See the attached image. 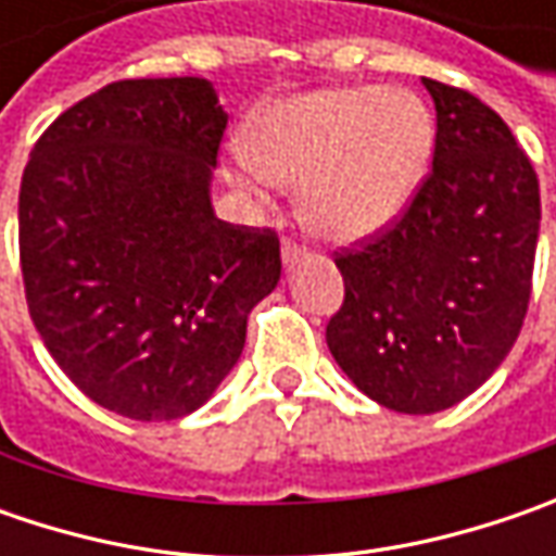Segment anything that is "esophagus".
<instances>
[{
  "instance_id": "1",
  "label": "esophagus",
  "mask_w": 556,
  "mask_h": 556,
  "mask_svg": "<svg viewBox=\"0 0 556 556\" xmlns=\"http://www.w3.org/2000/svg\"><path fill=\"white\" fill-rule=\"evenodd\" d=\"M281 260H285V268H293L296 263H303V260H306V247L293 244V241H285V244H281Z\"/></svg>"
}]
</instances>
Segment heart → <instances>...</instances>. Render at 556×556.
Here are the masks:
<instances>
[{"label":"heart","instance_id":"heart-1","mask_svg":"<svg viewBox=\"0 0 556 556\" xmlns=\"http://www.w3.org/2000/svg\"><path fill=\"white\" fill-rule=\"evenodd\" d=\"M433 141V114L412 92L312 89L253 117L231 182L256 201L271 185H303L300 213L312 231L353 244L402 219L430 169Z\"/></svg>","mask_w":556,"mask_h":556}]
</instances>
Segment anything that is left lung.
Here are the masks:
<instances>
[{
    "instance_id": "left-lung-1",
    "label": "left lung",
    "mask_w": 556,
    "mask_h": 556,
    "mask_svg": "<svg viewBox=\"0 0 556 556\" xmlns=\"http://www.w3.org/2000/svg\"><path fill=\"white\" fill-rule=\"evenodd\" d=\"M433 173L374 244L337 253L346 296L328 350L362 393L437 415L480 390L523 328L542 201L535 169L492 108L424 76Z\"/></svg>"
}]
</instances>
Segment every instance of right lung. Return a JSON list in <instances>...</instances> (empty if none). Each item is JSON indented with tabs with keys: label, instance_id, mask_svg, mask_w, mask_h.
Here are the masks:
<instances>
[{
	"label": "right lung",
	"instance_id": "add662e5",
	"mask_svg": "<svg viewBox=\"0 0 556 556\" xmlns=\"http://www.w3.org/2000/svg\"><path fill=\"white\" fill-rule=\"evenodd\" d=\"M228 114L203 76L119 79L42 132L21 179L27 306L83 393L132 420L198 412L281 278L268 228L216 219Z\"/></svg>",
	"mask_w": 556,
	"mask_h": 556
}]
</instances>
